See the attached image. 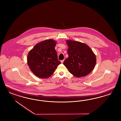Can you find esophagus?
<instances>
[{
    "label": "esophagus",
    "instance_id": "obj_1",
    "mask_svg": "<svg viewBox=\"0 0 121 121\" xmlns=\"http://www.w3.org/2000/svg\"><path fill=\"white\" fill-rule=\"evenodd\" d=\"M64 60H61V62L62 63H63V62H64Z\"/></svg>",
    "mask_w": 121,
    "mask_h": 121
}]
</instances>
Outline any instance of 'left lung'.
<instances>
[{"label": "left lung", "instance_id": "obj_1", "mask_svg": "<svg viewBox=\"0 0 121 121\" xmlns=\"http://www.w3.org/2000/svg\"><path fill=\"white\" fill-rule=\"evenodd\" d=\"M68 58L63 64L76 77H84L90 73L96 64V56L88 46L79 42L66 40Z\"/></svg>", "mask_w": 121, "mask_h": 121}]
</instances>
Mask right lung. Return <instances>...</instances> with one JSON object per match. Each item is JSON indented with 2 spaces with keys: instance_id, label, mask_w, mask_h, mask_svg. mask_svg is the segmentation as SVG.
Masks as SVG:
<instances>
[{
  "instance_id": "obj_1",
  "label": "right lung",
  "mask_w": 121,
  "mask_h": 121,
  "mask_svg": "<svg viewBox=\"0 0 121 121\" xmlns=\"http://www.w3.org/2000/svg\"><path fill=\"white\" fill-rule=\"evenodd\" d=\"M56 42L47 39L36 44L27 55V64L33 73L40 78H48L61 62L55 51Z\"/></svg>"
}]
</instances>
